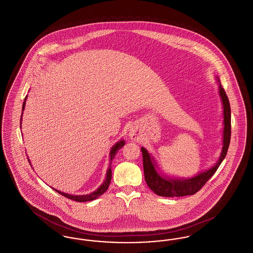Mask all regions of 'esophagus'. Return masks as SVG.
I'll list each match as a JSON object with an SVG mask.
<instances>
[{"instance_id": "34e87169", "label": "esophagus", "mask_w": 253, "mask_h": 253, "mask_svg": "<svg viewBox=\"0 0 253 253\" xmlns=\"http://www.w3.org/2000/svg\"><path fill=\"white\" fill-rule=\"evenodd\" d=\"M129 133H130V137H131L132 140H136L138 138V132L135 128H132Z\"/></svg>"}]
</instances>
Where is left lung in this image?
Listing matches in <instances>:
<instances>
[{"label":"left lung","mask_w":253,"mask_h":253,"mask_svg":"<svg viewBox=\"0 0 253 253\" xmlns=\"http://www.w3.org/2000/svg\"><path fill=\"white\" fill-rule=\"evenodd\" d=\"M219 93L222 98L223 108H224V134H223V149L220 158L215 166L206 170L204 172L199 173L190 179H171L165 176H161L157 171L156 164L151 157L150 154L143 147L141 148L142 157H143V168H144L145 181L149 188L157 193V195L164 197H180L186 195H193L201 190L208 180L215 173L218 167L227 156L229 142H230V134H231V124H230V105L229 98L222 87L219 84Z\"/></svg>","instance_id":"8db88e82"}]
</instances>
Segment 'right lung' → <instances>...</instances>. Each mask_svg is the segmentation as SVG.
<instances>
[{
	"label": "right lung",
	"mask_w": 253,
	"mask_h": 253,
	"mask_svg": "<svg viewBox=\"0 0 253 253\" xmlns=\"http://www.w3.org/2000/svg\"><path fill=\"white\" fill-rule=\"evenodd\" d=\"M27 97V96H26ZM25 97V99H26ZM25 99H24V103H23V111L24 110V106H25ZM21 121H22V116H21ZM125 142L124 140H121L120 142H118L117 144L114 145V147L111 149V152H110V164H109V169L107 170V173H106V178L104 182L102 183V185L96 190V192L94 193H90V194H86V195H70L68 193H61L60 191H57L55 190L56 192L63 195L64 197L66 198H69L71 200H74L76 202H87V201H92L94 199H96L97 197H99L101 194L105 193L107 190H108L109 185H110V182H111V178H112V169H111V165H112V160L114 159V157H116L117 153L121 150V148L124 146Z\"/></svg>",
	"instance_id": "add662e5"
}]
</instances>
